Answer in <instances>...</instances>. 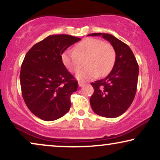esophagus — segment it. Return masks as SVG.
Listing matches in <instances>:
<instances>
[{
    "label": "esophagus",
    "instance_id": "esophagus-1",
    "mask_svg": "<svg viewBox=\"0 0 160 160\" xmlns=\"http://www.w3.org/2000/svg\"><path fill=\"white\" fill-rule=\"evenodd\" d=\"M84 84H85V82H82V81L78 82V86L79 87H83Z\"/></svg>",
    "mask_w": 160,
    "mask_h": 160
}]
</instances>
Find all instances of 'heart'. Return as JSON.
<instances>
[{
	"label": "heart",
	"mask_w": 160,
	"mask_h": 160,
	"mask_svg": "<svg viewBox=\"0 0 160 160\" xmlns=\"http://www.w3.org/2000/svg\"><path fill=\"white\" fill-rule=\"evenodd\" d=\"M64 66L71 73H76L83 65L85 67L77 73V78L89 80L110 73L116 62V52L110 43L95 38H86L75 45L73 51L68 49L61 54Z\"/></svg>",
	"instance_id": "heart-1"
}]
</instances>
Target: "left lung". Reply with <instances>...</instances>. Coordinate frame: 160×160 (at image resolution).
Returning a JSON list of instances; mask_svg holds the SVG:
<instances>
[{"label":"left lung","instance_id":"8db88e82","mask_svg":"<svg viewBox=\"0 0 160 160\" xmlns=\"http://www.w3.org/2000/svg\"><path fill=\"white\" fill-rule=\"evenodd\" d=\"M108 41L116 52V62L111 73L102 79L92 82L94 93L90 105L94 112L107 118L123 114L134 100L139 68L132 50L126 43L108 33H91Z\"/></svg>","mask_w":160,"mask_h":160}]
</instances>
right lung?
<instances>
[{
  "mask_svg": "<svg viewBox=\"0 0 160 160\" xmlns=\"http://www.w3.org/2000/svg\"><path fill=\"white\" fill-rule=\"evenodd\" d=\"M81 38L69 35H52L30 49L21 65L20 85L26 106L37 117L54 121L71 108V95L78 82L68 71L61 54Z\"/></svg>",
  "mask_w": 160,
  "mask_h": 160,
  "instance_id": "add662e5",
  "label": "right lung"
}]
</instances>
